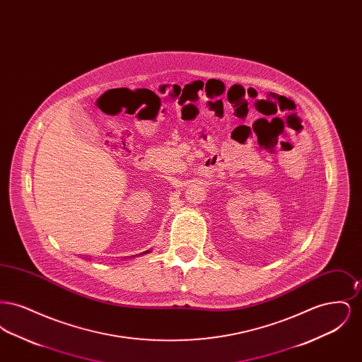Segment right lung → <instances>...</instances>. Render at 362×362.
Masks as SVG:
<instances>
[{"label":"right lung","mask_w":362,"mask_h":362,"mask_svg":"<svg viewBox=\"0 0 362 362\" xmlns=\"http://www.w3.org/2000/svg\"><path fill=\"white\" fill-rule=\"evenodd\" d=\"M146 252H148V251H146Z\"/></svg>","instance_id":"right-lung-1"}]
</instances>
